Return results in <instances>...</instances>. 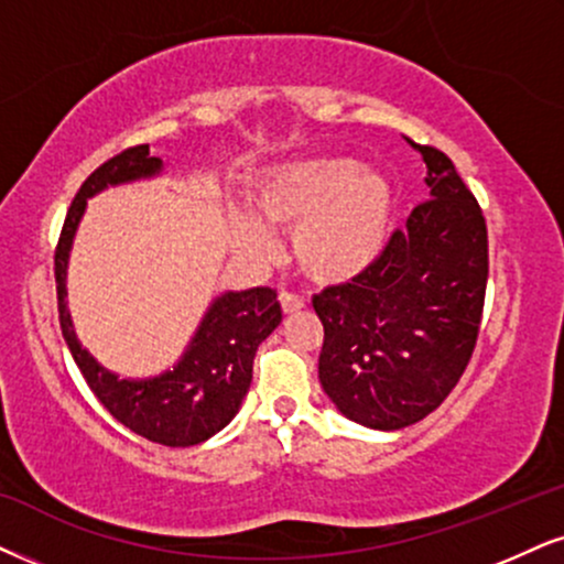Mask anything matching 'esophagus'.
<instances>
[{
	"instance_id": "obj_1",
	"label": "esophagus",
	"mask_w": 564,
	"mask_h": 564,
	"mask_svg": "<svg viewBox=\"0 0 564 564\" xmlns=\"http://www.w3.org/2000/svg\"><path fill=\"white\" fill-rule=\"evenodd\" d=\"M280 303H282V311L284 314H297V311L305 308V301L301 295H293V293H280Z\"/></svg>"
}]
</instances>
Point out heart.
<instances>
[{
  "instance_id": "obj_1",
  "label": "heart",
  "mask_w": 564,
  "mask_h": 564,
  "mask_svg": "<svg viewBox=\"0 0 564 564\" xmlns=\"http://www.w3.org/2000/svg\"><path fill=\"white\" fill-rule=\"evenodd\" d=\"M250 206L267 225L295 229L297 269L318 284H345L366 274L384 253L394 221L392 183L339 154L271 166L253 183ZM258 220L240 214L235 242L250 256H267L274 240Z\"/></svg>"
}]
</instances>
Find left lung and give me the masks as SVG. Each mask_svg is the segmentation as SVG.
<instances>
[{
	"label": "left lung",
	"mask_w": 564,
	"mask_h": 564,
	"mask_svg": "<svg viewBox=\"0 0 564 564\" xmlns=\"http://www.w3.org/2000/svg\"><path fill=\"white\" fill-rule=\"evenodd\" d=\"M415 149L429 200L366 274L314 297L318 381L345 419L379 431L423 421L452 392L474 356L489 276L481 206L449 156Z\"/></svg>",
	"instance_id": "8db88e82"
}]
</instances>
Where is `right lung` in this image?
<instances>
[{
  "instance_id": "add662e5",
  "label": "right lung",
  "mask_w": 564,
  "mask_h": 564,
  "mask_svg": "<svg viewBox=\"0 0 564 564\" xmlns=\"http://www.w3.org/2000/svg\"><path fill=\"white\" fill-rule=\"evenodd\" d=\"M164 172V162L151 156L149 145L122 151L80 185L62 227L57 253H54V280H57V308L62 337L78 364L90 392L122 426L143 440L164 447H193L206 442L238 415L242 398L253 379V358L259 345L282 322L276 293L269 288L227 290L217 295L193 332L180 360L156 377L122 379L101 366L73 329L67 308V267L75 232L86 214L88 198L117 185L154 180Z\"/></svg>"
}]
</instances>
